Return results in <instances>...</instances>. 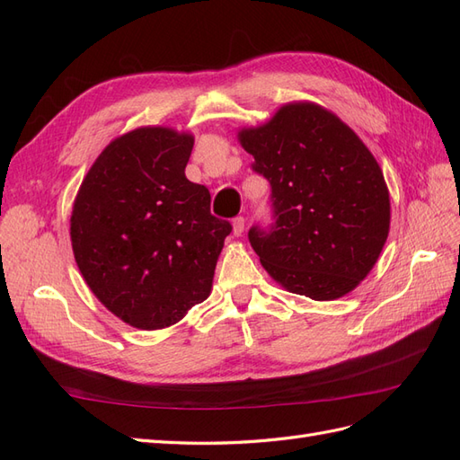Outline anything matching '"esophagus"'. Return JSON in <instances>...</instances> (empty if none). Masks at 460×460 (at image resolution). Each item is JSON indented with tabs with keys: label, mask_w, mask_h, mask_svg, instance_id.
I'll return each instance as SVG.
<instances>
[{
	"label": "esophagus",
	"mask_w": 460,
	"mask_h": 460,
	"mask_svg": "<svg viewBox=\"0 0 460 460\" xmlns=\"http://www.w3.org/2000/svg\"><path fill=\"white\" fill-rule=\"evenodd\" d=\"M232 228H234V235H242L245 230V218L243 217H235L232 220Z\"/></svg>",
	"instance_id": "obj_1"
}]
</instances>
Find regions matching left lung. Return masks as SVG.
<instances>
[{
  "label": "left lung",
  "mask_w": 460,
  "mask_h": 460,
  "mask_svg": "<svg viewBox=\"0 0 460 460\" xmlns=\"http://www.w3.org/2000/svg\"><path fill=\"white\" fill-rule=\"evenodd\" d=\"M238 142L272 188L276 222L249 230L262 269L291 294L333 301L378 261L392 205L378 161L330 109L291 102Z\"/></svg>",
  "instance_id": "1"
}]
</instances>
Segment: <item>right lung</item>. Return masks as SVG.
Returning a JSON list of instances; mask_svg holds the SVG:
<instances>
[{
  "instance_id": "1",
  "label": "right lung",
  "mask_w": 460,
  "mask_h": 460,
  "mask_svg": "<svg viewBox=\"0 0 460 460\" xmlns=\"http://www.w3.org/2000/svg\"><path fill=\"white\" fill-rule=\"evenodd\" d=\"M193 134L140 127L97 155L73 203L71 243L92 294L122 323L169 328L211 294L230 222L186 178Z\"/></svg>"
}]
</instances>
